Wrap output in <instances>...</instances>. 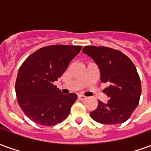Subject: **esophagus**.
I'll return each instance as SVG.
<instances>
[{
    "label": "esophagus",
    "instance_id": "esophagus-1",
    "mask_svg": "<svg viewBox=\"0 0 151 151\" xmlns=\"http://www.w3.org/2000/svg\"><path fill=\"white\" fill-rule=\"evenodd\" d=\"M78 99L80 100H85L86 97L85 95H78Z\"/></svg>",
    "mask_w": 151,
    "mask_h": 151
}]
</instances>
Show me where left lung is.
I'll return each mask as SVG.
<instances>
[{
	"mask_svg": "<svg viewBox=\"0 0 151 151\" xmlns=\"http://www.w3.org/2000/svg\"><path fill=\"white\" fill-rule=\"evenodd\" d=\"M82 52L94 60L100 70L102 82L109 100L98 101V107L91 112L99 123L116 124L125 122L139 104L142 92L140 78L131 60L120 51L106 47L86 46Z\"/></svg>",
	"mask_w": 151,
	"mask_h": 151,
	"instance_id": "left-lung-1",
	"label": "left lung"
}]
</instances>
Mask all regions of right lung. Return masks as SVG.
<instances>
[{
	"mask_svg": "<svg viewBox=\"0 0 151 151\" xmlns=\"http://www.w3.org/2000/svg\"><path fill=\"white\" fill-rule=\"evenodd\" d=\"M82 46L51 45L32 53L19 68L15 83L18 104L30 120L44 126L62 122L78 96L63 95L53 82L60 78Z\"/></svg>",
	"mask_w": 151,
	"mask_h": 151,
	"instance_id": "obj_1",
	"label": "right lung"
}]
</instances>
